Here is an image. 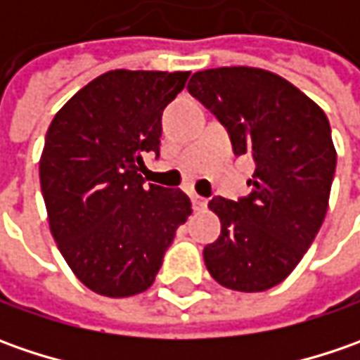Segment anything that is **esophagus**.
Segmentation results:
<instances>
[{"instance_id":"1","label":"esophagus","mask_w":360,"mask_h":360,"mask_svg":"<svg viewBox=\"0 0 360 360\" xmlns=\"http://www.w3.org/2000/svg\"><path fill=\"white\" fill-rule=\"evenodd\" d=\"M190 198H192V206H194V210H204L206 208V204H208V200L206 198H202V196H198V194H190Z\"/></svg>"}]
</instances>
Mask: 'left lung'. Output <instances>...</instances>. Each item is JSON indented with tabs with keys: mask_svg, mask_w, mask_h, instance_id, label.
Returning <instances> with one entry per match:
<instances>
[{
	"mask_svg": "<svg viewBox=\"0 0 360 360\" xmlns=\"http://www.w3.org/2000/svg\"><path fill=\"white\" fill-rule=\"evenodd\" d=\"M188 91L226 128L236 156L255 160L252 192L214 196L218 240L204 248L216 283L269 290L295 270L321 229L337 168L325 112L284 77L258 68L196 72Z\"/></svg>",
	"mask_w": 360,
	"mask_h": 360,
	"instance_id": "obj_1",
	"label": "left lung"
}]
</instances>
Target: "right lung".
Wrapping results in <instances>:
<instances>
[{
	"instance_id": "right-lung-1",
	"label": "right lung",
	"mask_w": 360,
	"mask_h": 360,
	"mask_svg": "<svg viewBox=\"0 0 360 360\" xmlns=\"http://www.w3.org/2000/svg\"><path fill=\"white\" fill-rule=\"evenodd\" d=\"M190 72L114 70L84 86L49 124L39 182L49 229L79 283L110 298L150 288L176 229L192 212L182 190L144 186L160 156L162 112Z\"/></svg>"
}]
</instances>
